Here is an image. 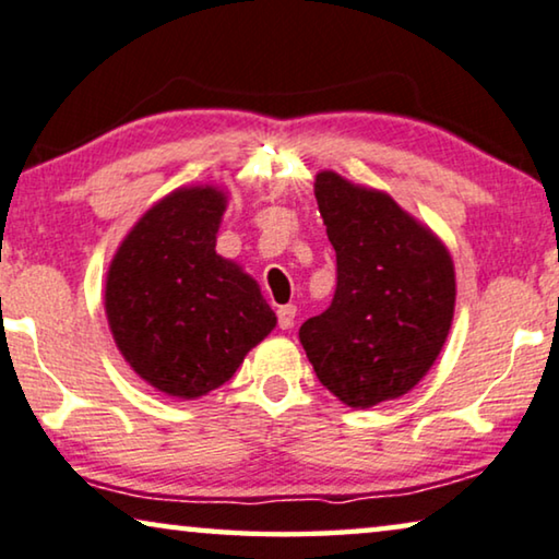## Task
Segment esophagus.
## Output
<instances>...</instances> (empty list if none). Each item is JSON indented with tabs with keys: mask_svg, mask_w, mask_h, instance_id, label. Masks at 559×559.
Masks as SVG:
<instances>
[{
	"mask_svg": "<svg viewBox=\"0 0 559 559\" xmlns=\"http://www.w3.org/2000/svg\"><path fill=\"white\" fill-rule=\"evenodd\" d=\"M294 321H296V306H281L278 308V326L281 329H290L294 326Z\"/></svg>",
	"mask_w": 559,
	"mask_h": 559,
	"instance_id": "34e87169",
	"label": "esophagus"
}]
</instances>
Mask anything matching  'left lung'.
Returning <instances> with one entry per match:
<instances>
[{
    "label": "left lung",
    "mask_w": 559,
    "mask_h": 559,
    "mask_svg": "<svg viewBox=\"0 0 559 559\" xmlns=\"http://www.w3.org/2000/svg\"><path fill=\"white\" fill-rule=\"evenodd\" d=\"M313 193L336 251V294L298 338L321 384L369 409L409 394L435 366L454 319V261L384 190L321 170Z\"/></svg>",
    "instance_id": "obj_1"
}]
</instances>
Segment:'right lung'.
<instances>
[{"label": "right lung", "mask_w": 559, "mask_h": 559, "mask_svg": "<svg viewBox=\"0 0 559 559\" xmlns=\"http://www.w3.org/2000/svg\"><path fill=\"white\" fill-rule=\"evenodd\" d=\"M228 193L182 186L145 211L115 251L105 313L122 359L173 399H200L276 329L243 265L215 253Z\"/></svg>", "instance_id": "1"}]
</instances>
